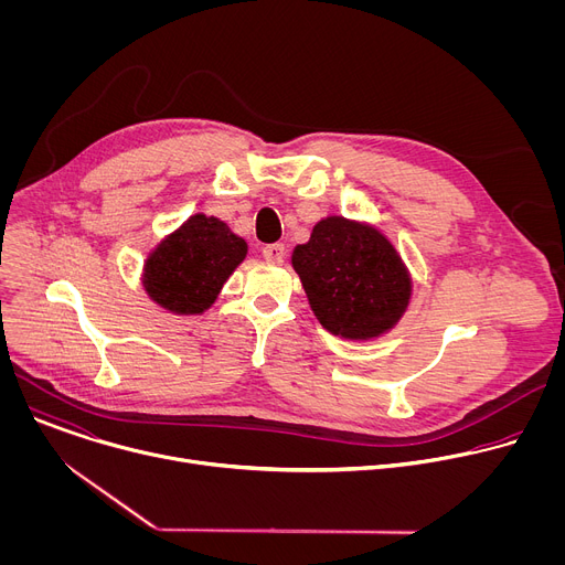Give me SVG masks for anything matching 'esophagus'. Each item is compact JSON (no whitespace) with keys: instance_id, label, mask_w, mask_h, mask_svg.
I'll return each mask as SVG.
<instances>
[{"instance_id":"esophagus-1","label":"esophagus","mask_w":565,"mask_h":565,"mask_svg":"<svg viewBox=\"0 0 565 565\" xmlns=\"http://www.w3.org/2000/svg\"><path fill=\"white\" fill-rule=\"evenodd\" d=\"M284 255H286V248H284L281 244H273V246H266V248H264L266 262L279 264V262H284Z\"/></svg>"}]
</instances>
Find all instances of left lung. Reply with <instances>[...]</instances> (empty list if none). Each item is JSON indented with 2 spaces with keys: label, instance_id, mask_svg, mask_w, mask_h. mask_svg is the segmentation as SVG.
Instances as JSON below:
<instances>
[{
  "label": "left lung",
  "instance_id": "1",
  "mask_svg": "<svg viewBox=\"0 0 565 565\" xmlns=\"http://www.w3.org/2000/svg\"><path fill=\"white\" fill-rule=\"evenodd\" d=\"M290 262L317 321L342 340L386 335L414 295L407 264L391 238L366 221L324 216L306 244L295 246Z\"/></svg>",
  "mask_w": 565,
  "mask_h": 565
}]
</instances>
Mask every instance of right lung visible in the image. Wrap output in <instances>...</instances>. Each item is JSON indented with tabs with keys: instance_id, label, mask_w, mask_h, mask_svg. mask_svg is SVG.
Wrapping results in <instances>:
<instances>
[{
	"instance_id": "right-lung-1",
	"label": "right lung",
	"mask_w": 565,
	"mask_h": 565,
	"mask_svg": "<svg viewBox=\"0 0 565 565\" xmlns=\"http://www.w3.org/2000/svg\"><path fill=\"white\" fill-rule=\"evenodd\" d=\"M246 255L244 236L196 212L147 253L140 281L147 297L168 312L203 315Z\"/></svg>"
}]
</instances>
